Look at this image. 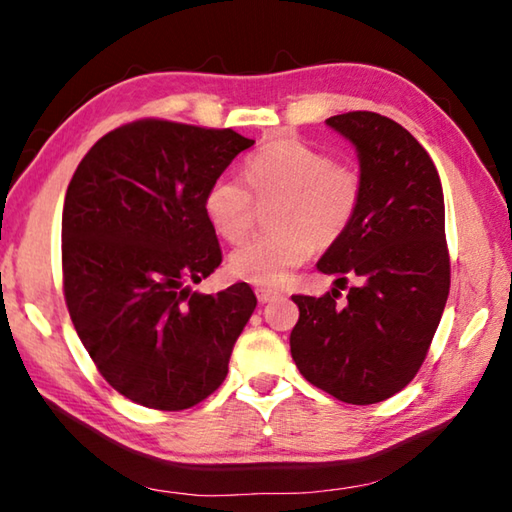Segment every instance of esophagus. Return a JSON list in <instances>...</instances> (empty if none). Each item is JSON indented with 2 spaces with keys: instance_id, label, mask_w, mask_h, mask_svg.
<instances>
[{
  "instance_id": "1",
  "label": "esophagus",
  "mask_w": 512,
  "mask_h": 512,
  "mask_svg": "<svg viewBox=\"0 0 512 512\" xmlns=\"http://www.w3.org/2000/svg\"><path fill=\"white\" fill-rule=\"evenodd\" d=\"M255 293H257V300L262 302V305H266V302H271V300H275L277 296H280V293H277V291H273V289H262V287L255 289Z\"/></svg>"
}]
</instances>
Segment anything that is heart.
<instances>
[{
    "mask_svg": "<svg viewBox=\"0 0 512 512\" xmlns=\"http://www.w3.org/2000/svg\"><path fill=\"white\" fill-rule=\"evenodd\" d=\"M244 171L259 203L275 201L268 214L273 232L246 241L228 259L232 275L257 287H280L311 248L341 239L361 205V173L293 137L262 146ZM249 190L230 173L212 180L203 210L216 235L228 241L248 235L255 210Z\"/></svg>",
    "mask_w": 512,
    "mask_h": 512,
    "instance_id": "1",
    "label": "heart"
}]
</instances>
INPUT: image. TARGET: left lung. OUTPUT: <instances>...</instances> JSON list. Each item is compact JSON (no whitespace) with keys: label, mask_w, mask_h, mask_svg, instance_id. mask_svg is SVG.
Wrapping results in <instances>:
<instances>
[{"label":"left lung","mask_w":512,"mask_h":512,"mask_svg":"<svg viewBox=\"0 0 512 512\" xmlns=\"http://www.w3.org/2000/svg\"><path fill=\"white\" fill-rule=\"evenodd\" d=\"M325 124L359 158L361 205L318 259L334 284L323 298L293 296L300 318L291 357L300 375L348 404L400 393L420 370L449 296L443 185L429 153L397 121L345 112Z\"/></svg>","instance_id":"obj_1"}]
</instances>
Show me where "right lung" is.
<instances>
[{
	"instance_id": "right-lung-1",
	"label": "right lung",
	"mask_w": 512,
	"mask_h": 512,
	"mask_svg": "<svg viewBox=\"0 0 512 512\" xmlns=\"http://www.w3.org/2000/svg\"><path fill=\"white\" fill-rule=\"evenodd\" d=\"M255 140L144 119L85 153L63 207L69 316L108 384L158 411L203 402L228 375L257 298L246 282L192 291L221 264L203 201Z\"/></svg>"
}]
</instances>
